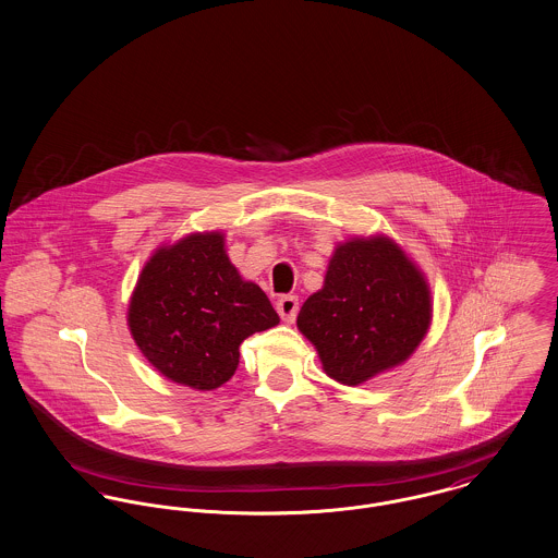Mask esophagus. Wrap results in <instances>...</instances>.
Listing matches in <instances>:
<instances>
[{"instance_id": "1", "label": "esophagus", "mask_w": 558, "mask_h": 558, "mask_svg": "<svg viewBox=\"0 0 558 558\" xmlns=\"http://www.w3.org/2000/svg\"><path fill=\"white\" fill-rule=\"evenodd\" d=\"M276 310L284 323H293L298 316V310H300V300L295 295H284L276 303Z\"/></svg>"}]
</instances>
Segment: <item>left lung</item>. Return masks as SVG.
Here are the masks:
<instances>
[{"label":"left lung","mask_w":558,"mask_h":558,"mask_svg":"<svg viewBox=\"0 0 558 558\" xmlns=\"http://www.w3.org/2000/svg\"><path fill=\"white\" fill-rule=\"evenodd\" d=\"M430 318L425 271L392 238L376 233L336 246L323 289L301 305L298 329L329 378L359 386L403 365L425 340Z\"/></svg>","instance_id":"1"}]
</instances>
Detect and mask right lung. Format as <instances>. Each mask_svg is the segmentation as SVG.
Segmentation results:
<instances>
[{
  "label": "right lung",
  "mask_w": 558,
  "mask_h": 558,
  "mask_svg": "<svg viewBox=\"0 0 558 558\" xmlns=\"http://www.w3.org/2000/svg\"><path fill=\"white\" fill-rule=\"evenodd\" d=\"M278 323L260 287L229 260L222 231L161 244L129 298V331L146 361L195 390L225 385L238 369L240 343Z\"/></svg>",
  "instance_id": "obj_1"
}]
</instances>
